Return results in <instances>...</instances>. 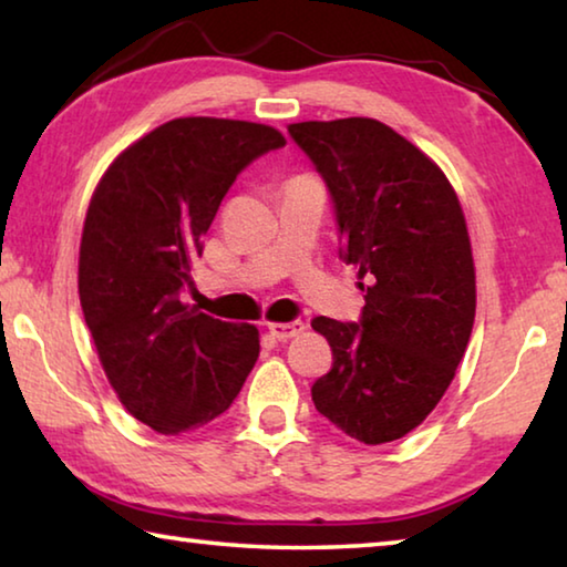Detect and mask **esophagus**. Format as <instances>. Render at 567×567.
<instances>
[{
    "label": "esophagus",
    "instance_id": "obj_1",
    "mask_svg": "<svg viewBox=\"0 0 567 567\" xmlns=\"http://www.w3.org/2000/svg\"><path fill=\"white\" fill-rule=\"evenodd\" d=\"M307 324L302 320H292V322H267V330H270L272 338L277 340H290L297 338V334L305 332Z\"/></svg>",
    "mask_w": 567,
    "mask_h": 567
}]
</instances>
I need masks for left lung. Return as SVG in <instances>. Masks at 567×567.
I'll return each mask as SVG.
<instances>
[{
  "mask_svg": "<svg viewBox=\"0 0 567 567\" xmlns=\"http://www.w3.org/2000/svg\"><path fill=\"white\" fill-rule=\"evenodd\" d=\"M330 189L340 257L358 267L360 322L315 318L332 368L312 402L364 445L415 430L445 395L475 322L463 207L425 152L370 117L287 127Z\"/></svg>",
  "mask_w": 567,
  "mask_h": 567,
  "instance_id": "obj_1",
  "label": "left lung"
}]
</instances>
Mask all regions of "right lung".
Wrapping results in <instances>:
<instances>
[{"label":"right lung","instance_id":"add662e5","mask_svg":"<svg viewBox=\"0 0 567 567\" xmlns=\"http://www.w3.org/2000/svg\"><path fill=\"white\" fill-rule=\"evenodd\" d=\"M285 147L275 127L179 117L104 172L80 245V302L110 385L132 417L182 435L233 405L260 354L255 324L179 300L239 172Z\"/></svg>","mask_w":567,"mask_h":567}]
</instances>
